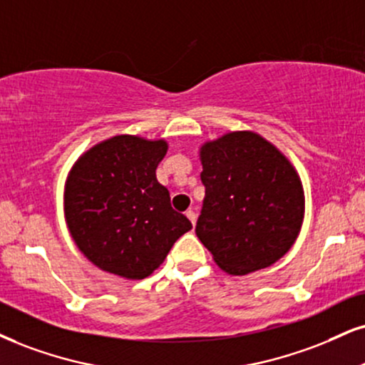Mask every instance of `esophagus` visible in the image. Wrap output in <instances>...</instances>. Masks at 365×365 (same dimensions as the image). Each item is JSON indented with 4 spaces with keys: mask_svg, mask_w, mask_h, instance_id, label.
Segmentation results:
<instances>
[{
    "mask_svg": "<svg viewBox=\"0 0 365 365\" xmlns=\"http://www.w3.org/2000/svg\"><path fill=\"white\" fill-rule=\"evenodd\" d=\"M186 217L190 218V222H191L192 225L196 223V213H195V211H192V210H187V211H186Z\"/></svg>",
    "mask_w": 365,
    "mask_h": 365,
    "instance_id": "esophagus-1",
    "label": "esophagus"
}]
</instances>
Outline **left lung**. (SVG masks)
I'll list each match as a JSON object with an SVG mask.
<instances>
[{"label": "left lung", "mask_w": 365, "mask_h": 365, "mask_svg": "<svg viewBox=\"0 0 365 365\" xmlns=\"http://www.w3.org/2000/svg\"><path fill=\"white\" fill-rule=\"evenodd\" d=\"M206 187L196 235L232 276L287 254L304 218V191L287 157L259 133H225L200 148Z\"/></svg>", "instance_id": "left-lung-1"}]
</instances>
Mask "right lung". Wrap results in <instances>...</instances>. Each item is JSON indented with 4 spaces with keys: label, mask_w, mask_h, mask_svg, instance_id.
<instances>
[{
    "label": "right lung",
    "mask_w": 365,
    "mask_h": 365,
    "mask_svg": "<svg viewBox=\"0 0 365 365\" xmlns=\"http://www.w3.org/2000/svg\"><path fill=\"white\" fill-rule=\"evenodd\" d=\"M165 140L115 135L84 152L66 181L64 215L84 257L101 271L145 279L192 225L173 210L155 169Z\"/></svg>",
    "instance_id": "1"
}]
</instances>
